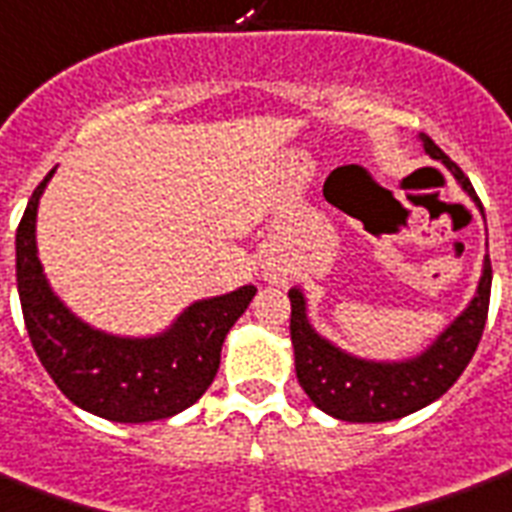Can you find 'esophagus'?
Instances as JSON below:
<instances>
[{
	"label": "esophagus",
	"mask_w": 512,
	"mask_h": 512,
	"mask_svg": "<svg viewBox=\"0 0 512 512\" xmlns=\"http://www.w3.org/2000/svg\"><path fill=\"white\" fill-rule=\"evenodd\" d=\"M265 282L284 284V282H287V273L276 271V268H268V271H265Z\"/></svg>",
	"instance_id": "esophagus-1"
}]
</instances>
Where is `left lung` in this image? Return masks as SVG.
I'll list each match as a JSON object with an SVG mask.
<instances>
[{"mask_svg":"<svg viewBox=\"0 0 512 512\" xmlns=\"http://www.w3.org/2000/svg\"><path fill=\"white\" fill-rule=\"evenodd\" d=\"M419 139L429 158L440 161L454 174L459 187L483 214L481 201L462 169L429 136L419 134ZM489 295L491 260L486 255L473 300L427 349L408 360H365L319 335L308 322L306 295L300 287H292L290 335L295 349V373L303 392L327 416L357 424L403 419L408 413L435 403L462 376L467 362L473 360L486 327Z\"/></svg>","mask_w":512,"mask_h":512,"instance_id":"left-lung-1","label":"left lung"}]
</instances>
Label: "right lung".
Wrapping results in <instances>:
<instances>
[{
  "mask_svg": "<svg viewBox=\"0 0 512 512\" xmlns=\"http://www.w3.org/2000/svg\"><path fill=\"white\" fill-rule=\"evenodd\" d=\"M53 174L37 185L15 233L18 295L39 362L77 408L101 419L144 424L185 411L217 376L225 335L257 287L195 300L163 333L131 338L96 330L58 298L39 263L37 209Z\"/></svg>",
  "mask_w": 512,
  "mask_h": 512,
  "instance_id": "add662e5",
  "label": "right lung"
}]
</instances>
